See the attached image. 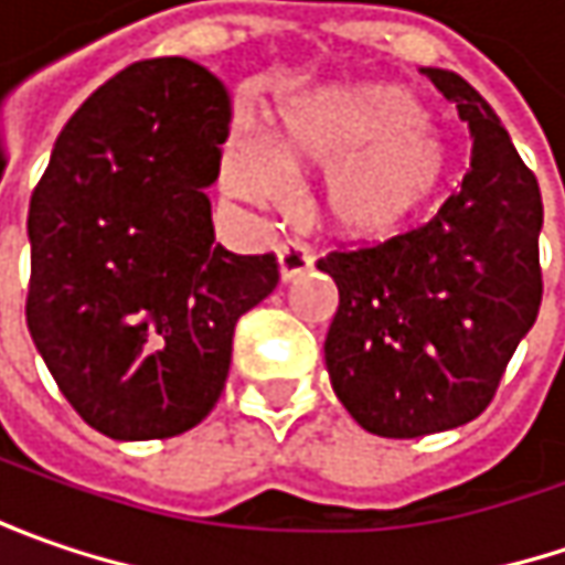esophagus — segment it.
<instances>
[{"mask_svg":"<svg viewBox=\"0 0 565 565\" xmlns=\"http://www.w3.org/2000/svg\"><path fill=\"white\" fill-rule=\"evenodd\" d=\"M276 254H279V270H282V279H286V282H292L295 276H301V273H308L315 267V257H311L308 245H301V242H295V238H286Z\"/></svg>","mask_w":565,"mask_h":565,"instance_id":"esophagus-1","label":"esophagus"}]
</instances>
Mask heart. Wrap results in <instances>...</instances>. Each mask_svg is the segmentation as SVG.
Here are the masks:
<instances>
[{
  "instance_id": "obj_1",
  "label": "heart",
  "mask_w": 565,
  "mask_h": 565,
  "mask_svg": "<svg viewBox=\"0 0 565 565\" xmlns=\"http://www.w3.org/2000/svg\"><path fill=\"white\" fill-rule=\"evenodd\" d=\"M279 153L292 169L330 172L327 210L352 235L393 232L437 194L449 169L422 99L402 87L295 99L282 109ZM226 182L238 198H267L282 191L286 172L257 138H242Z\"/></svg>"
}]
</instances>
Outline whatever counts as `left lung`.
I'll return each mask as SVG.
<instances>
[{
	"label": "left lung",
	"instance_id": "obj_1",
	"mask_svg": "<svg viewBox=\"0 0 565 565\" xmlns=\"http://www.w3.org/2000/svg\"><path fill=\"white\" fill-rule=\"evenodd\" d=\"M422 72L471 128L462 188L422 226L317 260L339 289L330 383L364 430L396 440L475 422L544 295L534 172L466 77Z\"/></svg>",
	"mask_w": 565,
	"mask_h": 565
}]
</instances>
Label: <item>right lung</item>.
Here are the masks:
<instances>
[{"label":"right lung","instance_id":"add662e5","mask_svg":"<svg viewBox=\"0 0 565 565\" xmlns=\"http://www.w3.org/2000/svg\"><path fill=\"white\" fill-rule=\"evenodd\" d=\"M232 125L226 84L143 58L62 128L31 194L28 330L77 415L113 440L185 434L223 396L238 317L276 254L216 245L204 188Z\"/></svg>","mask_w":565,"mask_h":565}]
</instances>
